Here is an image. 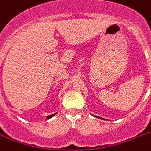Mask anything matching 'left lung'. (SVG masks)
I'll use <instances>...</instances> for the list:
<instances>
[{
  "label": "left lung",
  "mask_w": 151,
  "mask_h": 151,
  "mask_svg": "<svg viewBox=\"0 0 151 151\" xmlns=\"http://www.w3.org/2000/svg\"><path fill=\"white\" fill-rule=\"evenodd\" d=\"M93 116L95 117H97V118H100L101 119H104V120H107L106 119H104V118H102V117H99V116Z\"/></svg>",
  "instance_id": "left-lung-1"
}]
</instances>
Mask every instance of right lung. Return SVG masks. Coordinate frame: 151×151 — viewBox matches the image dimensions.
<instances>
[{"instance_id": "right-lung-1", "label": "right lung", "mask_w": 151, "mask_h": 151, "mask_svg": "<svg viewBox=\"0 0 151 151\" xmlns=\"http://www.w3.org/2000/svg\"><path fill=\"white\" fill-rule=\"evenodd\" d=\"M56 114H57V112H56V113H55V114H52V115H50V116H47V119H50L51 117L55 116Z\"/></svg>"}]
</instances>
